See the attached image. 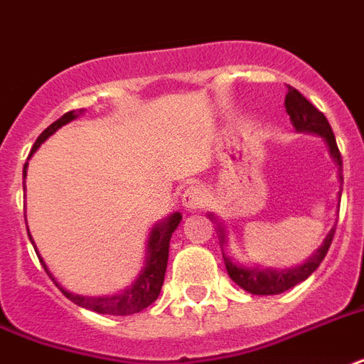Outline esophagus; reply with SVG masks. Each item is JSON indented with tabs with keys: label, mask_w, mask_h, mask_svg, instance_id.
Here are the masks:
<instances>
[{
	"label": "esophagus",
	"mask_w": 364,
	"mask_h": 364,
	"mask_svg": "<svg viewBox=\"0 0 364 364\" xmlns=\"http://www.w3.org/2000/svg\"><path fill=\"white\" fill-rule=\"evenodd\" d=\"M208 204V193L200 185H191L183 194V206L187 210H198Z\"/></svg>",
	"instance_id": "1"
}]
</instances>
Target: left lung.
Segmentation results:
<instances>
[{"mask_svg":"<svg viewBox=\"0 0 364 364\" xmlns=\"http://www.w3.org/2000/svg\"><path fill=\"white\" fill-rule=\"evenodd\" d=\"M284 107H287V112L290 116V122L292 126L298 129V132H309L317 133L324 139V143L328 146V152L334 164L338 166V179H340V185L343 183L342 177V154L338 151L336 137L332 133V127H330L326 116L315 108L311 102L307 101L298 90H294L292 85H288L287 99H284ZM212 219V218H210ZM219 242L221 246H225V229L219 225ZM334 231L336 227H332V231L326 235V238L321 244V248L313 254L304 265H298V267L292 269H259V267H244V265H237L232 262L231 257L225 256L223 252V259H225L227 273L231 277L232 281L237 282L238 287L244 288L246 292L256 294V296H273V294H282L294 288L299 282H304L309 274L315 271V269L321 265V262L326 256L330 244H332V238H334Z\"/></svg>","mask_w":364,"mask_h":364,"instance_id":"8db88e82","label":"left lung"}]
</instances>
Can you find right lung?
I'll return each instance as SVG.
<instances>
[{
  "label": "right lung",
  "mask_w": 364,
  "mask_h": 364,
  "mask_svg": "<svg viewBox=\"0 0 364 364\" xmlns=\"http://www.w3.org/2000/svg\"><path fill=\"white\" fill-rule=\"evenodd\" d=\"M82 112V110H80ZM77 116L76 110H70L63 114L57 122H53L51 126L47 127L46 132H41V135L36 139L34 146L30 151V156L34 154L40 145L46 141L49 135L57 132L59 127H63L65 124L72 122ZM26 168L28 162L24 164V170H22V177H26ZM22 187H24V181H22ZM181 213H171L170 218H166L164 221L156 223L154 229L151 231V237H149V244H146V257H145V267L139 273L137 281L133 282L132 287L126 288L124 292L114 294V296H101V298H87V296H80V294L68 292L66 288H63L59 282L55 281V277L51 274V271L47 269L46 262L41 259L40 252H36L38 257H40L41 265L46 269V273L51 277V281L57 284L60 292L65 294L66 298L74 301L80 307H85V309H91L95 313H102V315H133V313L143 311L145 307H149L151 304L156 301V298L160 296V290H162L164 284V274H166V267H168V256H170V238L173 235V231L179 225L181 221ZM28 229V227H26ZM28 237L32 240V235L28 232ZM34 244V240H32ZM36 250V244H34Z\"/></svg>",
  "instance_id": "1"
}]
</instances>
